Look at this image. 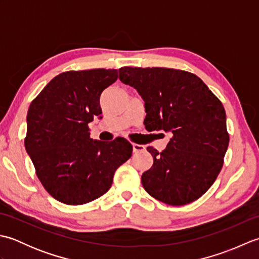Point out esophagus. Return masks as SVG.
Returning <instances> with one entry per match:
<instances>
[{
	"label": "esophagus",
	"instance_id": "obj_1",
	"mask_svg": "<svg viewBox=\"0 0 259 259\" xmlns=\"http://www.w3.org/2000/svg\"><path fill=\"white\" fill-rule=\"evenodd\" d=\"M133 150H134V152H135V153H137V152H141V151H144V150H145V146H142V145H137V144H133Z\"/></svg>",
	"mask_w": 259,
	"mask_h": 259
}]
</instances>
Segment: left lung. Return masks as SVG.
I'll list each match as a JSON object with an SVG mask.
<instances>
[{
	"label": "left lung",
	"mask_w": 259,
	"mask_h": 259,
	"mask_svg": "<svg viewBox=\"0 0 259 259\" xmlns=\"http://www.w3.org/2000/svg\"><path fill=\"white\" fill-rule=\"evenodd\" d=\"M119 79L145 101L148 131L172 136L161 152L147 148L153 164L141 176L145 190L171 206L197 200L221 172L228 148L223 103L200 78L183 70L124 67Z\"/></svg>",
	"instance_id": "obj_1"
}]
</instances>
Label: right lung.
Instances as JSON below:
<instances>
[{
    "instance_id": "add662e5",
    "label": "right lung",
    "mask_w": 259,
    "mask_h": 259,
    "mask_svg": "<svg viewBox=\"0 0 259 259\" xmlns=\"http://www.w3.org/2000/svg\"><path fill=\"white\" fill-rule=\"evenodd\" d=\"M117 79L115 69L67 71L30 104L25 150L38 180L60 202L78 206L101 197L131 157L128 140H92L88 126L101 118V93Z\"/></svg>"
}]
</instances>
